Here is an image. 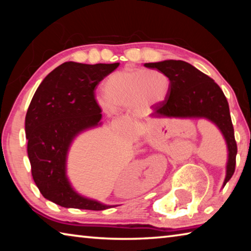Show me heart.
<instances>
[{
    "instance_id": "b5f03b06",
    "label": "heart",
    "mask_w": 251,
    "mask_h": 251,
    "mask_svg": "<svg viewBox=\"0 0 251 251\" xmlns=\"http://www.w3.org/2000/svg\"><path fill=\"white\" fill-rule=\"evenodd\" d=\"M171 88V79L158 70L125 69L114 72L101 86L104 99H99L100 107L106 114L129 108L142 113L163 101Z\"/></svg>"
}]
</instances>
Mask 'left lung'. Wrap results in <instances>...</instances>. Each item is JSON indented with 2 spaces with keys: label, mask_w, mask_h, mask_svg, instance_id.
<instances>
[{
  "label": "left lung",
  "mask_w": 251,
  "mask_h": 251,
  "mask_svg": "<svg viewBox=\"0 0 251 251\" xmlns=\"http://www.w3.org/2000/svg\"><path fill=\"white\" fill-rule=\"evenodd\" d=\"M144 66L164 72L171 79L166 99L155 106L151 117L205 118L218 127L228 151L225 187L235 173L237 144L229 105L222 88L209 76L184 61L167 59L145 63Z\"/></svg>",
  "instance_id": "1"
}]
</instances>
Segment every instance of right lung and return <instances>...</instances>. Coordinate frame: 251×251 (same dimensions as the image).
I'll list each match as a JSON object with an SVG mask.
<instances>
[{
  "mask_svg": "<svg viewBox=\"0 0 251 251\" xmlns=\"http://www.w3.org/2000/svg\"><path fill=\"white\" fill-rule=\"evenodd\" d=\"M118 65L63 63L43 79L28 106L25 133L32 176L43 197L56 205L88 210L113 207L76 192L66 161L76 136L101 125L94 91Z\"/></svg>",
  "mask_w": 251,
  "mask_h": 251,
  "instance_id": "add662e5",
  "label": "right lung"
}]
</instances>
